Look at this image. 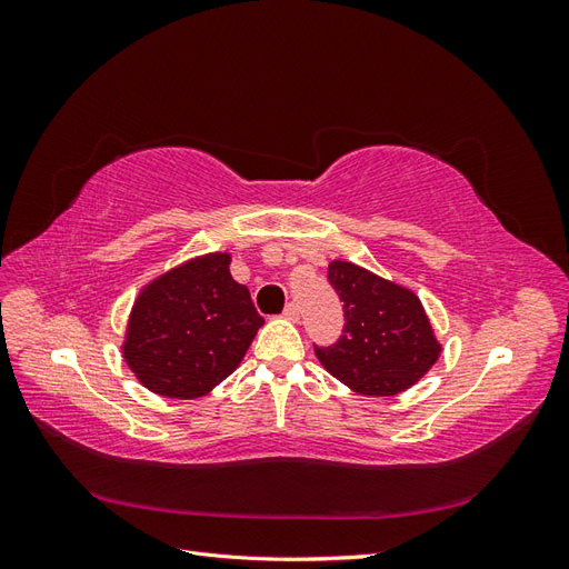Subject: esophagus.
<instances>
[{"mask_svg": "<svg viewBox=\"0 0 569 569\" xmlns=\"http://www.w3.org/2000/svg\"><path fill=\"white\" fill-rule=\"evenodd\" d=\"M287 320H291V322H297L299 318H301V311H299V306L297 303H289L287 308H284V313H282Z\"/></svg>", "mask_w": 569, "mask_h": 569, "instance_id": "esophagus-1", "label": "esophagus"}]
</instances>
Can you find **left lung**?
Listing matches in <instances>:
<instances>
[{
  "label": "left lung",
  "mask_w": 569,
  "mask_h": 569,
  "mask_svg": "<svg viewBox=\"0 0 569 569\" xmlns=\"http://www.w3.org/2000/svg\"><path fill=\"white\" fill-rule=\"evenodd\" d=\"M327 280L343 301V335L316 347L322 368L366 396L410 389L441 356V343L410 289L349 261H332Z\"/></svg>",
  "instance_id": "obj_1"
}]
</instances>
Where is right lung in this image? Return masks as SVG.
<instances>
[{"label":"right lung","mask_w":569,"mask_h":569,"mask_svg":"<svg viewBox=\"0 0 569 569\" xmlns=\"http://www.w3.org/2000/svg\"><path fill=\"white\" fill-rule=\"evenodd\" d=\"M263 325L230 253H206L151 280L134 299L123 358L149 391L199 399L242 363Z\"/></svg>","instance_id":"obj_1"}]
</instances>
